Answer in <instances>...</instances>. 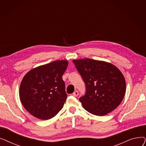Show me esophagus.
Here are the masks:
<instances>
[{"mask_svg":"<svg viewBox=\"0 0 146 146\" xmlns=\"http://www.w3.org/2000/svg\"><path fill=\"white\" fill-rule=\"evenodd\" d=\"M78 95H79V92H78V91H75L74 92L73 94V95L74 96H78Z\"/></svg>","mask_w":146,"mask_h":146,"instance_id":"obj_1","label":"esophagus"}]
</instances>
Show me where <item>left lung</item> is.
I'll use <instances>...</instances> for the list:
<instances>
[{
  "instance_id": "obj_1",
  "label": "left lung",
  "mask_w": 146,
  "mask_h": 146,
  "mask_svg": "<svg viewBox=\"0 0 146 146\" xmlns=\"http://www.w3.org/2000/svg\"><path fill=\"white\" fill-rule=\"evenodd\" d=\"M73 62L85 83V95L79 98L88 112L104 116L117 108L123 99L126 89L123 74L114 65L90 58Z\"/></svg>"
}]
</instances>
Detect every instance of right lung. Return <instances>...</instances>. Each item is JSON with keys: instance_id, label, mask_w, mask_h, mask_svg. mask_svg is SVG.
<instances>
[{"instance_id": "right-lung-1", "label": "right lung", "mask_w": 146, "mask_h": 146, "mask_svg": "<svg viewBox=\"0 0 146 146\" xmlns=\"http://www.w3.org/2000/svg\"><path fill=\"white\" fill-rule=\"evenodd\" d=\"M58 60L28 72L23 78L19 97L25 110L34 117L49 119L62 109L67 97L62 76L68 66Z\"/></svg>"}]
</instances>
